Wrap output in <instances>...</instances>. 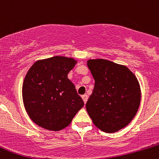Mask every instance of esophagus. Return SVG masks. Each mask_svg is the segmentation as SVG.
I'll list each match as a JSON object with an SVG mask.
<instances>
[{
    "instance_id": "esophagus-1",
    "label": "esophagus",
    "mask_w": 159,
    "mask_h": 159,
    "mask_svg": "<svg viewBox=\"0 0 159 159\" xmlns=\"http://www.w3.org/2000/svg\"><path fill=\"white\" fill-rule=\"evenodd\" d=\"M82 98H83V100H84V102L86 103L87 102V99H88V96H87V94L83 95V96H82Z\"/></svg>"
}]
</instances>
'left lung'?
Here are the masks:
<instances>
[{
	"mask_svg": "<svg viewBox=\"0 0 159 159\" xmlns=\"http://www.w3.org/2000/svg\"><path fill=\"white\" fill-rule=\"evenodd\" d=\"M87 66L95 80L86 104L87 113L102 131L117 132L138 112L140 102L138 79L126 66L107 60H89Z\"/></svg>",
	"mask_w": 159,
	"mask_h": 159,
	"instance_id": "8db88e82",
	"label": "left lung"
}]
</instances>
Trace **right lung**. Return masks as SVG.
<instances>
[{"label": "right lung", "instance_id": "1", "mask_svg": "<svg viewBox=\"0 0 159 159\" xmlns=\"http://www.w3.org/2000/svg\"><path fill=\"white\" fill-rule=\"evenodd\" d=\"M75 63L73 58L55 56L36 61L27 72L22 87L24 105L39 126L61 130L84 105L68 78Z\"/></svg>", "mask_w": 159, "mask_h": 159}]
</instances>
